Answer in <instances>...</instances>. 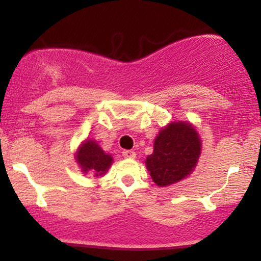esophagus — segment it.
Returning a JSON list of instances; mask_svg holds the SVG:
<instances>
[{
	"mask_svg": "<svg viewBox=\"0 0 261 261\" xmlns=\"http://www.w3.org/2000/svg\"><path fill=\"white\" fill-rule=\"evenodd\" d=\"M122 155H124L125 158H130V160H134V158L136 157V153H135L134 151H128V149H126V151H122Z\"/></svg>",
	"mask_w": 261,
	"mask_h": 261,
	"instance_id": "obj_1",
	"label": "esophagus"
}]
</instances>
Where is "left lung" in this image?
I'll return each mask as SVG.
<instances>
[{
	"label": "left lung",
	"instance_id": "left-lung-1",
	"mask_svg": "<svg viewBox=\"0 0 261 261\" xmlns=\"http://www.w3.org/2000/svg\"><path fill=\"white\" fill-rule=\"evenodd\" d=\"M201 139L188 121H170L162 127L146 158V168L158 187H169L189 176L201 154Z\"/></svg>",
	"mask_w": 261,
	"mask_h": 261
}]
</instances>
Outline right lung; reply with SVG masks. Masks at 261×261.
Returning a JSON list of instances; mask_svg holds the SVG:
<instances>
[{"label": "right lung", "mask_w": 261, "mask_h": 261, "mask_svg": "<svg viewBox=\"0 0 261 261\" xmlns=\"http://www.w3.org/2000/svg\"><path fill=\"white\" fill-rule=\"evenodd\" d=\"M74 161L83 173L94 176L106 175L114 162L112 154L107 153L93 139H86L81 143L74 153Z\"/></svg>", "instance_id": "right-lung-1"}]
</instances>
